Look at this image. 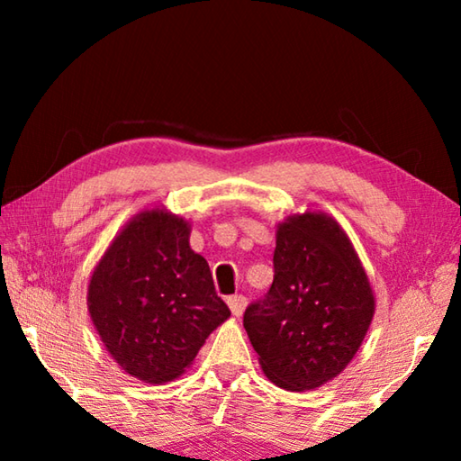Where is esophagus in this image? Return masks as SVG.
<instances>
[{
  "mask_svg": "<svg viewBox=\"0 0 461 461\" xmlns=\"http://www.w3.org/2000/svg\"><path fill=\"white\" fill-rule=\"evenodd\" d=\"M246 296L244 294H233V296H230L228 299V305H230V309H231V315H236V317H240L241 313H244V309H246Z\"/></svg>",
  "mask_w": 461,
  "mask_h": 461,
  "instance_id": "esophagus-1",
  "label": "esophagus"
}]
</instances>
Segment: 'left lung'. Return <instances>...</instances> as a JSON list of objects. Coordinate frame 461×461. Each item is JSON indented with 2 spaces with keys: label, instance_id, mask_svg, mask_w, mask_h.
<instances>
[{
  "label": "left lung",
  "instance_id": "obj_1",
  "mask_svg": "<svg viewBox=\"0 0 461 461\" xmlns=\"http://www.w3.org/2000/svg\"><path fill=\"white\" fill-rule=\"evenodd\" d=\"M275 280L244 313L248 338L270 382L315 390L352 362L374 317V293L348 233L305 212L276 228Z\"/></svg>",
  "mask_w": 461,
  "mask_h": 461
}]
</instances>
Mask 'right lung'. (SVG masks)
I'll return each instance as SVG.
<instances>
[{
	"label": "right lung",
	"instance_id": "1",
	"mask_svg": "<svg viewBox=\"0 0 461 461\" xmlns=\"http://www.w3.org/2000/svg\"><path fill=\"white\" fill-rule=\"evenodd\" d=\"M189 236V221L167 209L140 212L89 280V315L105 349L122 370L150 384L181 376L230 317Z\"/></svg>",
	"mask_w": 461,
	"mask_h": 461
}]
</instances>
